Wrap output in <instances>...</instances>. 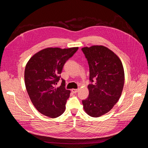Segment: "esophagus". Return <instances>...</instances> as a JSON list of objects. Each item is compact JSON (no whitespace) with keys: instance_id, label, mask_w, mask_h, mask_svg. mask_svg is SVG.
I'll return each mask as SVG.
<instances>
[{"instance_id":"34e87169","label":"esophagus","mask_w":148,"mask_h":148,"mask_svg":"<svg viewBox=\"0 0 148 148\" xmlns=\"http://www.w3.org/2000/svg\"><path fill=\"white\" fill-rule=\"evenodd\" d=\"M71 91H72L73 93H76L78 91V89H71Z\"/></svg>"}]
</instances>
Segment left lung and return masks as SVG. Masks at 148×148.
<instances>
[{"label":"left lung","mask_w":148,"mask_h":148,"mask_svg":"<svg viewBox=\"0 0 148 148\" xmlns=\"http://www.w3.org/2000/svg\"><path fill=\"white\" fill-rule=\"evenodd\" d=\"M89 68V96L82 101L86 112L98 117L109 112L123 90L125 74L122 62L107 47L93 46L82 49Z\"/></svg>","instance_id":"8db88e82"}]
</instances>
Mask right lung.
Returning <instances> with one entry per match:
<instances>
[{
  "mask_svg": "<svg viewBox=\"0 0 148 148\" xmlns=\"http://www.w3.org/2000/svg\"><path fill=\"white\" fill-rule=\"evenodd\" d=\"M78 47L62 49L46 48L34 54L25 70L26 90L33 104L40 113L50 118L64 112L70 91L65 88V81L56 88L60 79L63 67Z\"/></svg>",
  "mask_w": 148,
  "mask_h": 148,
  "instance_id": "right-lung-1",
  "label": "right lung"
}]
</instances>
